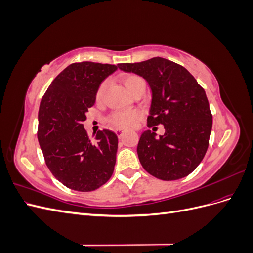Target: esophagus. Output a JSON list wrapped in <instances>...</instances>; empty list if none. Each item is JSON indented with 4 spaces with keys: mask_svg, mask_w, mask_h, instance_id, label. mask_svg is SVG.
<instances>
[{
    "mask_svg": "<svg viewBox=\"0 0 253 253\" xmlns=\"http://www.w3.org/2000/svg\"><path fill=\"white\" fill-rule=\"evenodd\" d=\"M115 133L117 134V136H118V137H121V136H122V134L125 133V129H122V128H117L116 131H115Z\"/></svg>",
    "mask_w": 253,
    "mask_h": 253,
    "instance_id": "obj_1",
    "label": "esophagus"
}]
</instances>
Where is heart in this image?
I'll list each match as a JSON object with an SVG mask.
<instances>
[{
    "label": "heart",
    "mask_w": 253,
    "mask_h": 253,
    "mask_svg": "<svg viewBox=\"0 0 253 253\" xmlns=\"http://www.w3.org/2000/svg\"><path fill=\"white\" fill-rule=\"evenodd\" d=\"M144 82L143 79L141 77H139L138 75L135 74H131L127 75L124 78V84L126 85V87L133 93V90L137 87L138 84ZM106 85L108 83L105 81L102 82L100 85L98 86L96 95H95V99L97 102H100L103 98V95L105 93L106 89ZM141 117V113L137 110H131V111H117L114 112L113 114L110 115V117L108 118L109 124L117 128H129L132 127L137 120H139Z\"/></svg>",
    "instance_id": "heart-1"
}]
</instances>
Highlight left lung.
<instances>
[{"instance_id": "8db88e82", "label": "left lung", "mask_w": 253, "mask_h": 253, "mask_svg": "<svg viewBox=\"0 0 253 253\" xmlns=\"http://www.w3.org/2000/svg\"><path fill=\"white\" fill-rule=\"evenodd\" d=\"M118 67L147 80L152 89L148 127H165L157 139L150 129L141 134L137 154L143 169L162 180L186 177L209 147L212 114L205 89L185 67L160 57Z\"/></svg>"}]
</instances>
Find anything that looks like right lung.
Segmentation results:
<instances>
[{"label":"right lung","mask_w":253,"mask_h":253,"mask_svg":"<svg viewBox=\"0 0 253 253\" xmlns=\"http://www.w3.org/2000/svg\"><path fill=\"white\" fill-rule=\"evenodd\" d=\"M116 70V65L88 61L73 63L53 79L42 97L38 140L51 174L72 190L90 192L114 172L117 135L103 129L90 138L82 122L95 104L98 86Z\"/></svg>","instance_id":"obj_1"}]
</instances>
